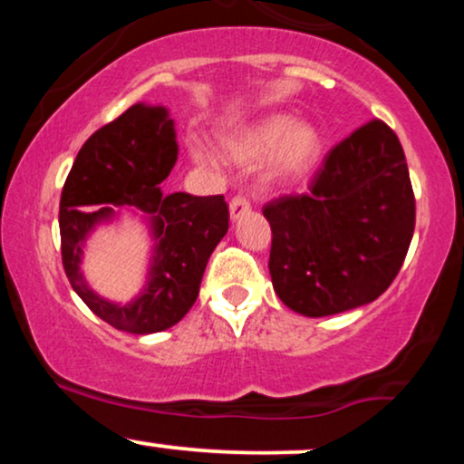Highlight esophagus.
Listing matches in <instances>:
<instances>
[{"label": "esophagus", "mask_w": 464, "mask_h": 464, "mask_svg": "<svg viewBox=\"0 0 464 464\" xmlns=\"http://www.w3.org/2000/svg\"><path fill=\"white\" fill-rule=\"evenodd\" d=\"M228 211H231V220H237V218L250 211V200L244 198V196H236V198L228 202Z\"/></svg>", "instance_id": "34e87169"}]
</instances>
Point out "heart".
Masks as SVG:
<instances>
[{
	"label": "heart",
	"mask_w": 464,
	"mask_h": 464,
	"mask_svg": "<svg viewBox=\"0 0 464 464\" xmlns=\"http://www.w3.org/2000/svg\"><path fill=\"white\" fill-rule=\"evenodd\" d=\"M323 150V137L312 121L287 113L266 115L242 130L222 140V154L227 161L250 165L266 159L264 179L284 185L301 179L316 163ZM189 154L196 163H214L216 157L198 141H189Z\"/></svg>",
	"instance_id": "b5f03b06"
}]
</instances>
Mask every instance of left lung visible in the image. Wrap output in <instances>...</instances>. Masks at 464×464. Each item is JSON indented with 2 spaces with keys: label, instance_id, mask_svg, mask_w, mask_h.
<instances>
[{
  "label": "left lung",
  "instance_id": "8db88e82",
  "mask_svg": "<svg viewBox=\"0 0 464 464\" xmlns=\"http://www.w3.org/2000/svg\"><path fill=\"white\" fill-rule=\"evenodd\" d=\"M270 276L290 310L310 318L366 305L392 284L414 233L406 154L372 120L329 150L310 194L264 207Z\"/></svg>",
  "mask_w": 464,
  "mask_h": 464
}]
</instances>
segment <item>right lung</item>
<instances>
[{"mask_svg": "<svg viewBox=\"0 0 464 464\" xmlns=\"http://www.w3.org/2000/svg\"><path fill=\"white\" fill-rule=\"evenodd\" d=\"M179 159L174 120L165 106L132 104L80 148L61 196L65 275L95 316L120 332L157 334L177 324L198 296L207 262L228 231L225 196L163 194ZM135 206L151 228L153 255L142 292L129 304L106 302L88 287L79 264L92 228Z\"/></svg>", "mask_w": 464, "mask_h": 464, "instance_id": "right-lung-1", "label": "right lung"}]
</instances>
